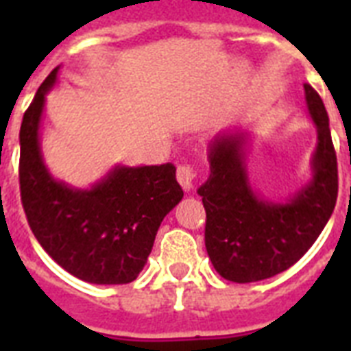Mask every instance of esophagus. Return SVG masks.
Returning <instances> with one entry per match:
<instances>
[{"mask_svg":"<svg viewBox=\"0 0 351 351\" xmlns=\"http://www.w3.org/2000/svg\"><path fill=\"white\" fill-rule=\"evenodd\" d=\"M195 176H197V171L195 167L189 164H182L178 165V169H176V180L180 182V186L189 191L193 189V180H195Z\"/></svg>","mask_w":351,"mask_h":351,"instance_id":"34e87169","label":"esophagus"}]
</instances>
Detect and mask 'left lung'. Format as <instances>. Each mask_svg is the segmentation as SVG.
Masks as SVG:
<instances>
[{
    "mask_svg": "<svg viewBox=\"0 0 351 351\" xmlns=\"http://www.w3.org/2000/svg\"><path fill=\"white\" fill-rule=\"evenodd\" d=\"M317 127L313 176L288 202L256 197L244 164V134H220L209 147V178L198 195L206 208V250L231 282H256L291 267L324 230L337 202V156L321 96L304 85Z\"/></svg>",
    "mask_w": 351,
    "mask_h": 351,
    "instance_id": "left-lung-1",
    "label": "left lung"
}]
</instances>
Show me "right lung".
I'll return each mask as SVG.
<instances>
[{
  "mask_svg": "<svg viewBox=\"0 0 351 351\" xmlns=\"http://www.w3.org/2000/svg\"><path fill=\"white\" fill-rule=\"evenodd\" d=\"M56 67L40 85L19 129V191L41 247L74 277L132 282L153 250L162 220L184 197L173 164L118 165L90 189L54 180L43 164L40 120Z\"/></svg>",
  "mask_w": 351,
  "mask_h": 351,
  "instance_id": "obj_1",
  "label": "right lung"
}]
</instances>
